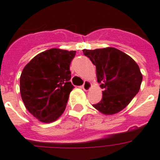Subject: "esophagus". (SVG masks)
I'll return each instance as SVG.
<instances>
[{"mask_svg": "<svg viewBox=\"0 0 160 160\" xmlns=\"http://www.w3.org/2000/svg\"><path fill=\"white\" fill-rule=\"evenodd\" d=\"M90 88H91V83L89 81H88V80H85L83 85H82V88H83L84 91H88L89 89H90Z\"/></svg>", "mask_w": 160, "mask_h": 160, "instance_id": "1", "label": "esophagus"}]
</instances>
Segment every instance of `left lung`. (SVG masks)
Returning <instances> with one entry per match:
<instances>
[{"mask_svg":"<svg viewBox=\"0 0 160 160\" xmlns=\"http://www.w3.org/2000/svg\"><path fill=\"white\" fill-rule=\"evenodd\" d=\"M83 52L96 65L97 81L103 88L101 100L93 107L105 115L123 110L140 88L143 76L138 64L126 53L111 47Z\"/></svg>","mask_w":160,"mask_h":160,"instance_id":"1","label":"left lung"}]
</instances>
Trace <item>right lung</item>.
<instances>
[{
    "label": "right lung",
    "mask_w": 160,
    "mask_h": 160,
    "mask_svg": "<svg viewBox=\"0 0 160 160\" xmlns=\"http://www.w3.org/2000/svg\"><path fill=\"white\" fill-rule=\"evenodd\" d=\"M76 51L51 48L40 53L24 68L20 90L27 110L44 123L57 120L65 110L74 86L70 64Z\"/></svg>",
    "instance_id": "obj_1"
}]
</instances>
